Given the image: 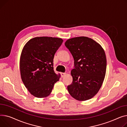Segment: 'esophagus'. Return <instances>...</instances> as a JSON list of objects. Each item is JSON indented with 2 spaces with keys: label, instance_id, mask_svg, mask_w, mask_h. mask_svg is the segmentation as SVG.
Returning a JSON list of instances; mask_svg holds the SVG:
<instances>
[{
  "label": "esophagus",
  "instance_id": "obj_1",
  "mask_svg": "<svg viewBox=\"0 0 127 127\" xmlns=\"http://www.w3.org/2000/svg\"><path fill=\"white\" fill-rule=\"evenodd\" d=\"M66 75V73H61V76L62 77H64Z\"/></svg>",
  "mask_w": 127,
  "mask_h": 127
}]
</instances>
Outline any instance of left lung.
<instances>
[{
	"mask_svg": "<svg viewBox=\"0 0 127 127\" xmlns=\"http://www.w3.org/2000/svg\"><path fill=\"white\" fill-rule=\"evenodd\" d=\"M65 47L74 60L71 74L72 84L67 88L70 94L79 101L92 98L99 90L106 75L107 59L100 44L87 37L67 40Z\"/></svg>",
	"mask_w": 127,
	"mask_h": 127,
	"instance_id": "obj_1",
	"label": "left lung"
}]
</instances>
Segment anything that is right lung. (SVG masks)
I'll list each match as a JSON object with an SVG mask.
<instances>
[{
    "mask_svg": "<svg viewBox=\"0 0 127 127\" xmlns=\"http://www.w3.org/2000/svg\"><path fill=\"white\" fill-rule=\"evenodd\" d=\"M63 42L62 38L37 37L31 39L22 50L20 71L22 82L32 95L43 98L51 93L59 80L53 68V59Z\"/></svg>",
    "mask_w": 127,
    "mask_h": 127,
    "instance_id": "right-lung-1",
    "label": "right lung"
}]
</instances>
